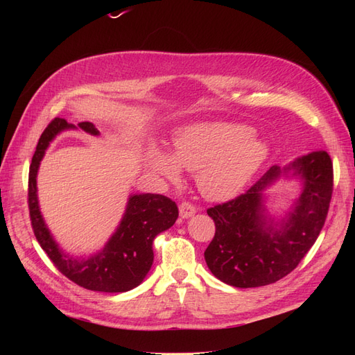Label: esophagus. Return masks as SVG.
<instances>
[{"mask_svg": "<svg viewBox=\"0 0 355 355\" xmlns=\"http://www.w3.org/2000/svg\"><path fill=\"white\" fill-rule=\"evenodd\" d=\"M196 211H197V209L189 202H182L179 206V214L182 219H188L191 216H194Z\"/></svg>", "mask_w": 355, "mask_h": 355, "instance_id": "34e87169", "label": "esophagus"}]
</instances>
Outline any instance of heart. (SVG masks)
I'll list each match as a JSON object with an SVG mask.
<instances>
[{
	"mask_svg": "<svg viewBox=\"0 0 355 355\" xmlns=\"http://www.w3.org/2000/svg\"><path fill=\"white\" fill-rule=\"evenodd\" d=\"M268 155L270 145L247 125L211 121L184 128L175 137L171 154L153 148L148 161L170 182L180 180V168L197 173L201 196L225 201L249 184Z\"/></svg>",
	"mask_w": 355,
	"mask_h": 355,
	"instance_id": "heart-1",
	"label": "heart"
}]
</instances>
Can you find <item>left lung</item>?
I'll use <instances>...</instances> for the list:
<instances>
[{
    "label": "left lung",
    "instance_id": "left-lung-1",
    "mask_svg": "<svg viewBox=\"0 0 355 355\" xmlns=\"http://www.w3.org/2000/svg\"><path fill=\"white\" fill-rule=\"evenodd\" d=\"M280 178H296L300 194L284 214L267 209V189ZM333 187V166L326 151L272 166L245 194L207 210L216 232L204 252L211 274L240 288L259 287L292 272L323 228Z\"/></svg>",
    "mask_w": 355,
    "mask_h": 355
}]
</instances>
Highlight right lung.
<instances>
[{"mask_svg":"<svg viewBox=\"0 0 355 355\" xmlns=\"http://www.w3.org/2000/svg\"><path fill=\"white\" fill-rule=\"evenodd\" d=\"M83 130L99 136L93 123L69 124L55 118L41 135L29 167V214L35 237L50 261L71 282L93 292L123 293L141 284L154 262L153 243L158 234L173 227L179 216L175 201L159 194H130L115 232L99 252L75 256L62 249L42 218L38 202L37 176L41 159L56 136L67 130Z\"/></svg>","mask_w":355,"mask_h":355,"instance_id":"right-lung-1","label":"right lung"}]
</instances>
